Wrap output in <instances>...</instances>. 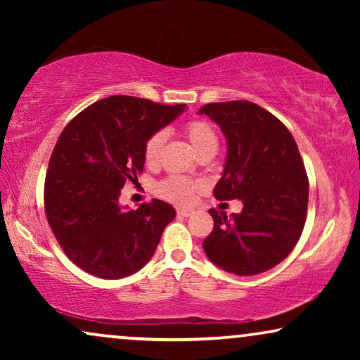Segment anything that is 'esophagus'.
Instances as JSON below:
<instances>
[{
    "mask_svg": "<svg viewBox=\"0 0 360 360\" xmlns=\"http://www.w3.org/2000/svg\"><path fill=\"white\" fill-rule=\"evenodd\" d=\"M176 214L181 216V218H188V216L193 214V210H191V208H179V210H176Z\"/></svg>",
    "mask_w": 360,
    "mask_h": 360,
    "instance_id": "34e87169",
    "label": "esophagus"
}]
</instances>
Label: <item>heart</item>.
<instances>
[{"label":"heart","instance_id":"heart-1","mask_svg":"<svg viewBox=\"0 0 360 360\" xmlns=\"http://www.w3.org/2000/svg\"><path fill=\"white\" fill-rule=\"evenodd\" d=\"M185 134L198 154H201L203 150L216 149V147H218V137H216L214 129L205 121H190L188 124L185 126ZM164 141V132H155V134H152L149 139H147L144 146V160L147 165H154L159 162ZM200 186L201 185L198 181L186 179V176L170 175L157 184V193H159L162 198L175 201V203H188Z\"/></svg>","mask_w":360,"mask_h":360}]
</instances>
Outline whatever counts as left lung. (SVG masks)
Wrapping results in <instances>:
<instances>
[{"instance_id":"obj_1","label":"left lung","mask_w":360,"mask_h":360,"mask_svg":"<svg viewBox=\"0 0 360 360\" xmlns=\"http://www.w3.org/2000/svg\"><path fill=\"white\" fill-rule=\"evenodd\" d=\"M198 112L214 121L228 142L214 196L243 201L238 214L210 210L214 228L205 254L229 274L267 272L292 252L307 221L308 176L297 142L255 103H210Z\"/></svg>"}]
</instances>
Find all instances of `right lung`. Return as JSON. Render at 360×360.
Listing matches in <instances>:
<instances>
[{
  "instance_id": "add662e5",
  "label": "right lung",
  "mask_w": 360,
  "mask_h": 360,
  "mask_svg": "<svg viewBox=\"0 0 360 360\" xmlns=\"http://www.w3.org/2000/svg\"><path fill=\"white\" fill-rule=\"evenodd\" d=\"M134 96H108L62 131L46 175V216L73 264L100 278H122L149 262L174 206L120 205L126 181L144 169L147 139L185 111Z\"/></svg>"
}]
</instances>
